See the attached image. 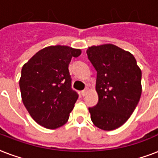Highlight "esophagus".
<instances>
[{"instance_id":"1","label":"esophagus","mask_w":158,"mask_h":158,"mask_svg":"<svg viewBox=\"0 0 158 158\" xmlns=\"http://www.w3.org/2000/svg\"><path fill=\"white\" fill-rule=\"evenodd\" d=\"M88 92H89V88L87 87V88H85V89H84V90H83V91H82V95H83L84 97L86 96L87 94H88Z\"/></svg>"}]
</instances>
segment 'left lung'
I'll use <instances>...</instances> for the list:
<instances>
[{"label": "left lung", "instance_id": "left-lung-1", "mask_svg": "<svg viewBox=\"0 0 158 158\" xmlns=\"http://www.w3.org/2000/svg\"><path fill=\"white\" fill-rule=\"evenodd\" d=\"M88 58L97 70L98 102L89 107L97 127L113 130L124 125L139 102L142 72L135 56L112 44L93 46Z\"/></svg>", "mask_w": 158, "mask_h": 158}]
</instances>
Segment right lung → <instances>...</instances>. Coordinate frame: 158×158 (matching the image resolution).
I'll list each match as a JSON object with an SVG mask.
<instances>
[{
	"instance_id": "obj_1",
	"label": "right lung",
	"mask_w": 158,
	"mask_h": 158,
	"mask_svg": "<svg viewBox=\"0 0 158 158\" xmlns=\"http://www.w3.org/2000/svg\"><path fill=\"white\" fill-rule=\"evenodd\" d=\"M79 49L50 46L36 53L21 70L22 101L33 120L43 127L56 129L67 122L79 98L71 88L69 64Z\"/></svg>"
}]
</instances>
